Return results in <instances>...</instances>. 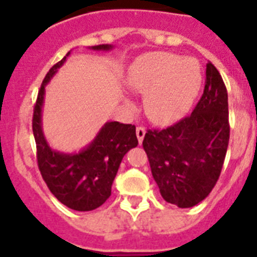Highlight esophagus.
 <instances>
[{"instance_id": "34e87169", "label": "esophagus", "mask_w": 257, "mask_h": 257, "mask_svg": "<svg viewBox=\"0 0 257 257\" xmlns=\"http://www.w3.org/2000/svg\"><path fill=\"white\" fill-rule=\"evenodd\" d=\"M136 136H138V140H139V143L142 144L143 139H144V136H145V128H144V127L139 126L138 128H136Z\"/></svg>"}]
</instances>
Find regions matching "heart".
Instances as JSON below:
<instances>
[{"label":"heart","instance_id":"b5f03b06","mask_svg":"<svg viewBox=\"0 0 257 257\" xmlns=\"http://www.w3.org/2000/svg\"><path fill=\"white\" fill-rule=\"evenodd\" d=\"M127 82L147 95L145 108L158 123H169L187 112L202 83L196 60L171 52H152L131 65Z\"/></svg>","mask_w":257,"mask_h":257}]
</instances>
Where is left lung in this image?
Masks as SVG:
<instances>
[{
  "instance_id": "1",
  "label": "left lung",
  "mask_w": 257,
  "mask_h": 257,
  "mask_svg": "<svg viewBox=\"0 0 257 257\" xmlns=\"http://www.w3.org/2000/svg\"><path fill=\"white\" fill-rule=\"evenodd\" d=\"M228 92L219 70L206 64V85L192 114L145 134L143 147L162 198L180 208L198 205L215 187L229 143Z\"/></svg>"
}]
</instances>
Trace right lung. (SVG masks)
Returning a JSON list of instances; mask_svg holds the SVG:
<instances>
[{
	"mask_svg": "<svg viewBox=\"0 0 257 257\" xmlns=\"http://www.w3.org/2000/svg\"><path fill=\"white\" fill-rule=\"evenodd\" d=\"M96 51H109L113 45L91 46ZM70 51L47 72L38 91L33 112V135L37 147V162L50 192L76 211H92L100 207L112 193V184L124 154L138 147L134 124L106 122L87 147L76 153L52 149L42 128L45 87L64 64Z\"/></svg>",
	"mask_w": 257,
	"mask_h": 257,
	"instance_id": "add662e5",
	"label": "right lung"
}]
</instances>
